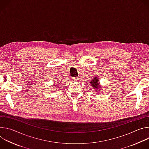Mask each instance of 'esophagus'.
<instances>
[{
  "label": "esophagus",
  "mask_w": 149,
  "mask_h": 149,
  "mask_svg": "<svg viewBox=\"0 0 149 149\" xmlns=\"http://www.w3.org/2000/svg\"><path fill=\"white\" fill-rule=\"evenodd\" d=\"M78 79H79V78H77V77H72V78H71V79L73 81H77L78 80Z\"/></svg>",
  "instance_id": "34e87169"
}]
</instances>
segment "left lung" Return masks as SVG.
<instances>
[{"instance_id": "obj_1", "label": "left lung", "mask_w": 149, "mask_h": 149, "mask_svg": "<svg viewBox=\"0 0 149 149\" xmlns=\"http://www.w3.org/2000/svg\"><path fill=\"white\" fill-rule=\"evenodd\" d=\"M90 85L92 86L93 88L95 90V93H100V91H102V87L100 83V79L98 77L96 76L93 77L90 81Z\"/></svg>"}]
</instances>
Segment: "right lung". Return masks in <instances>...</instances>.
Instances as JSON below:
<instances>
[{"label": "right lung", "mask_w": 149, "mask_h": 149, "mask_svg": "<svg viewBox=\"0 0 149 149\" xmlns=\"http://www.w3.org/2000/svg\"><path fill=\"white\" fill-rule=\"evenodd\" d=\"M58 84H59V82ZM57 86V85H56V86Z\"/></svg>", "instance_id": "1"}]
</instances>
